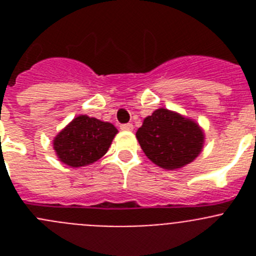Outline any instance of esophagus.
I'll list each match as a JSON object with an SVG mask.
<instances>
[{"instance_id": "esophagus-1", "label": "esophagus", "mask_w": 256, "mask_h": 256, "mask_svg": "<svg viewBox=\"0 0 256 256\" xmlns=\"http://www.w3.org/2000/svg\"><path fill=\"white\" fill-rule=\"evenodd\" d=\"M120 130H126V132H130V130H133V124H130V123L122 124Z\"/></svg>"}]
</instances>
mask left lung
I'll use <instances>...</instances> for the list:
<instances>
[{
    "instance_id": "8db88e82",
    "label": "left lung",
    "mask_w": 256,
    "mask_h": 256,
    "mask_svg": "<svg viewBox=\"0 0 256 256\" xmlns=\"http://www.w3.org/2000/svg\"><path fill=\"white\" fill-rule=\"evenodd\" d=\"M136 137L144 155L168 170L194 162L202 150L205 138L196 122L162 108L144 118Z\"/></svg>"
}]
</instances>
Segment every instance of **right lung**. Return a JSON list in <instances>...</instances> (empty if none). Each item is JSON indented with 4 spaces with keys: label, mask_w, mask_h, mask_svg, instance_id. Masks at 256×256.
Returning a JSON list of instances; mask_svg holds the SVG:
<instances>
[{
    "label": "right lung",
    "mask_w": 256,
    "mask_h": 256,
    "mask_svg": "<svg viewBox=\"0 0 256 256\" xmlns=\"http://www.w3.org/2000/svg\"><path fill=\"white\" fill-rule=\"evenodd\" d=\"M118 130L112 123L79 115L54 138L58 160L72 168L90 165L108 152Z\"/></svg>",
    "instance_id": "obj_1"
}]
</instances>
